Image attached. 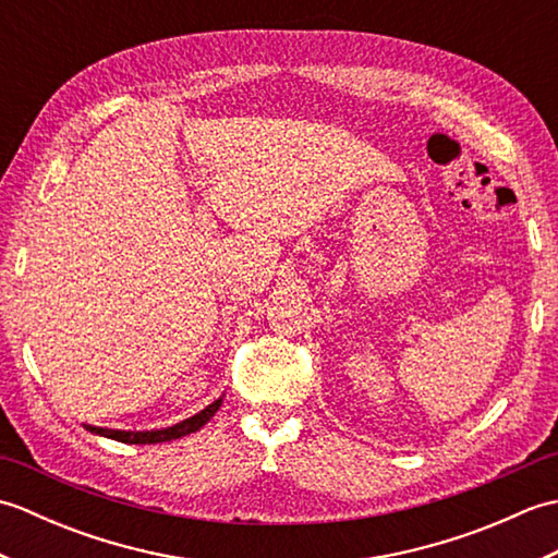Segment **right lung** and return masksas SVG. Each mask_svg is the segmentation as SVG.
<instances>
[{"instance_id": "1", "label": "right lung", "mask_w": 558, "mask_h": 558, "mask_svg": "<svg viewBox=\"0 0 558 558\" xmlns=\"http://www.w3.org/2000/svg\"><path fill=\"white\" fill-rule=\"evenodd\" d=\"M222 398L213 400L208 408H204L201 412H196L194 417L182 420L180 424H172V426H162V429H150V432H132V429H108V426H93V424H83V429L90 432V434H98L105 438H112V441H122V444H165V441H172V438H182L186 434H194L198 432L201 426L206 422H210L213 414H216L222 405Z\"/></svg>"}]
</instances>
